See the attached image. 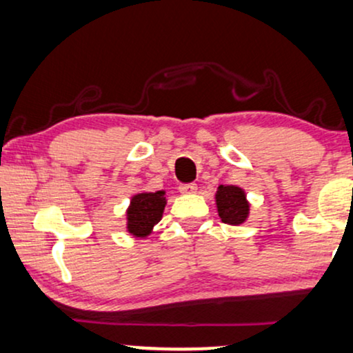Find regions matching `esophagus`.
I'll return each instance as SVG.
<instances>
[{"label": "esophagus", "instance_id": "34e87169", "mask_svg": "<svg viewBox=\"0 0 353 353\" xmlns=\"http://www.w3.org/2000/svg\"><path fill=\"white\" fill-rule=\"evenodd\" d=\"M198 190V186L194 183H186V185H180V193L181 194H193Z\"/></svg>", "mask_w": 353, "mask_h": 353}]
</instances>
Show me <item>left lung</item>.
Wrapping results in <instances>:
<instances>
[{"label": "left lung", "instance_id": "1", "mask_svg": "<svg viewBox=\"0 0 353 353\" xmlns=\"http://www.w3.org/2000/svg\"><path fill=\"white\" fill-rule=\"evenodd\" d=\"M219 217L228 225H240L250 216V203L241 188L233 185H221L216 193Z\"/></svg>", "mask_w": 353, "mask_h": 353}]
</instances>
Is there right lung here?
<instances>
[{
  "mask_svg": "<svg viewBox=\"0 0 353 353\" xmlns=\"http://www.w3.org/2000/svg\"><path fill=\"white\" fill-rule=\"evenodd\" d=\"M167 199L165 191L157 193H137L131 198L126 210V228L132 236L145 238L150 235L155 223L162 219Z\"/></svg>",
  "mask_w": 353,
  "mask_h": 353,
  "instance_id": "1",
  "label": "right lung"
}]
</instances>
